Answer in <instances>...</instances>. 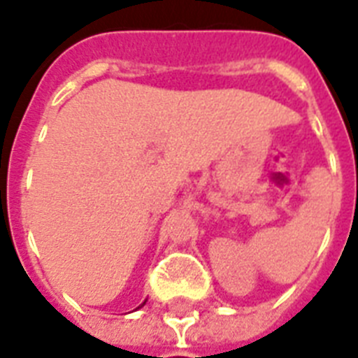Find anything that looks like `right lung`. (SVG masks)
I'll use <instances>...</instances> for the list:
<instances>
[{
  "instance_id": "add662e5",
  "label": "right lung",
  "mask_w": 358,
  "mask_h": 358,
  "mask_svg": "<svg viewBox=\"0 0 358 358\" xmlns=\"http://www.w3.org/2000/svg\"><path fill=\"white\" fill-rule=\"evenodd\" d=\"M143 305H145V301H143V303H141V305H139V307H138V309H141V307H143Z\"/></svg>"
}]
</instances>
